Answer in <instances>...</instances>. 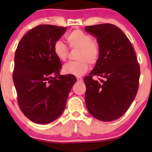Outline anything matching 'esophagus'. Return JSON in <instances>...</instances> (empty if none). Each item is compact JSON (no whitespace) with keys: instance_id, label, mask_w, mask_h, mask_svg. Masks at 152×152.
Here are the masks:
<instances>
[{"instance_id":"34e87169","label":"esophagus","mask_w":152,"mask_h":152,"mask_svg":"<svg viewBox=\"0 0 152 152\" xmlns=\"http://www.w3.org/2000/svg\"><path fill=\"white\" fill-rule=\"evenodd\" d=\"M76 78H77V81L79 82H81L82 81H83V79H82V78H81V77H77Z\"/></svg>"}]
</instances>
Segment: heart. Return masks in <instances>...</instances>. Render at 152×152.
<instances>
[{
    "label": "heart",
    "instance_id": "b5f03b06",
    "mask_svg": "<svg viewBox=\"0 0 152 152\" xmlns=\"http://www.w3.org/2000/svg\"><path fill=\"white\" fill-rule=\"evenodd\" d=\"M66 41L71 49H78L76 59L78 61L66 64L63 67V72L66 74L81 76L88 71L89 63L96 65L101 56L100 43L92 39L91 35L81 29H75L67 34ZM53 53L61 61H65L69 56V48L61 40L55 41L53 46Z\"/></svg>",
    "mask_w": 152,
    "mask_h": 152
}]
</instances>
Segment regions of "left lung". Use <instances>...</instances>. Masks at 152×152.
<instances>
[{"mask_svg": "<svg viewBox=\"0 0 152 152\" xmlns=\"http://www.w3.org/2000/svg\"><path fill=\"white\" fill-rule=\"evenodd\" d=\"M85 30L97 38L101 46L98 63L83 79L86 107L97 119L114 121L126 112L135 99L140 66L132 43L117 26L103 23L86 26Z\"/></svg>", "mask_w": 152, "mask_h": 152, "instance_id": "left-lung-1", "label": "left lung"}]
</instances>
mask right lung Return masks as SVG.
Listing matches in <instances>:
<instances>
[{"mask_svg":"<svg viewBox=\"0 0 152 152\" xmlns=\"http://www.w3.org/2000/svg\"><path fill=\"white\" fill-rule=\"evenodd\" d=\"M66 28L37 26L26 33L15 50L13 80L18 104L23 114L36 124H46L61 116L76 82L74 75H60L61 62L53 50Z\"/></svg>","mask_w":152,"mask_h":152,"instance_id":"1","label":"right lung"}]
</instances>
